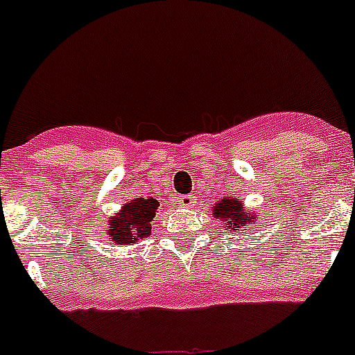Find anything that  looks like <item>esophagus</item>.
<instances>
[{
  "label": "esophagus",
  "mask_w": 355,
  "mask_h": 355,
  "mask_svg": "<svg viewBox=\"0 0 355 355\" xmlns=\"http://www.w3.org/2000/svg\"><path fill=\"white\" fill-rule=\"evenodd\" d=\"M178 202H180L181 207H193L195 202H197V197L195 195H183Z\"/></svg>",
  "instance_id": "obj_1"
}]
</instances>
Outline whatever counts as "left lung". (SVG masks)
I'll use <instances>...</instances> for the list:
<instances>
[{
	"mask_svg": "<svg viewBox=\"0 0 355 355\" xmlns=\"http://www.w3.org/2000/svg\"><path fill=\"white\" fill-rule=\"evenodd\" d=\"M213 216L218 222L230 230L239 234V230H250V225L259 223V213L248 209L241 197H222L213 204Z\"/></svg>",
	"mask_w": 355,
	"mask_h": 355,
	"instance_id": "8db88e82",
	"label": "left lung"
}]
</instances>
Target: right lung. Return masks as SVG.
I'll return each instance as SVG.
<instances>
[{
    "mask_svg": "<svg viewBox=\"0 0 355 355\" xmlns=\"http://www.w3.org/2000/svg\"><path fill=\"white\" fill-rule=\"evenodd\" d=\"M160 202L153 197L128 200L118 213L107 220L105 236L116 245H137L139 241L151 236V222L156 216Z\"/></svg>",
    "mask_w": 355,
    "mask_h": 355,
    "instance_id": "1",
    "label": "right lung"
}]
</instances>
